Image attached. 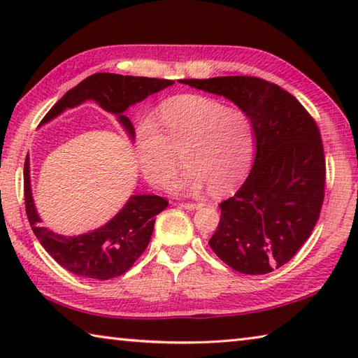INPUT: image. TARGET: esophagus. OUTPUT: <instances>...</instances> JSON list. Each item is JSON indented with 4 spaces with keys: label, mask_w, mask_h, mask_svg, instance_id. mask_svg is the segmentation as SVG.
<instances>
[{
    "label": "esophagus",
    "mask_w": 358,
    "mask_h": 358,
    "mask_svg": "<svg viewBox=\"0 0 358 358\" xmlns=\"http://www.w3.org/2000/svg\"><path fill=\"white\" fill-rule=\"evenodd\" d=\"M180 207L185 210H199L202 207V203H180Z\"/></svg>",
    "instance_id": "obj_1"
}]
</instances>
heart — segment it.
Wrapping results in <instances>:
<instances>
[{
  "mask_svg": "<svg viewBox=\"0 0 358 358\" xmlns=\"http://www.w3.org/2000/svg\"><path fill=\"white\" fill-rule=\"evenodd\" d=\"M177 153L187 169L171 185L172 191L196 194L208 186L216 196L227 194L250 172L251 120L207 96H175L157 107L153 120L137 124L134 155L148 183L161 187L178 171Z\"/></svg>",
  "mask_w": 358,
  "mask_h": 358,
  "instance_id": "heart-1",
  "label": "heart"
}]
</instances>
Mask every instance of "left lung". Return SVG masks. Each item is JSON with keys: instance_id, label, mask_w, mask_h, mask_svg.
<instances>
[{"instance_id": "8db88e82", "label": "left lung", "mask_w": 358, "mask_h": 358, "mask_svg": "<svg viewBox=\"0 0 358 358\" xmlns=\"http://www.w3.org/2000/svg\"><path fill=\"white\" fill-rule=\"evenodd\" d=\"M181 83L232 101L251 120L256 142L251 172L220 203L221 221L208 245L240 273H270L295 256L319 220L325 159L317 126L292 94L262 78L229 76Z\"/></svg>"}]
</instances>
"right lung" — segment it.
Segmentation results:
<instances>
[{
	"label": "right lung",
	"instance_id": "1",
	"mask_svg": "<svg viewBox=\"0 0 358 358\" xmlns=\"http://www.w3.org/2000/svg\"><path fill=\"white\" fill-rule=\"evenodd\" d=\"M173 83V80H166V78L98 72L71 88L50 108L39 126L47 124L64 110L80 106L85 101H94L102 110L115 115L121 128L126 131L131 141H134V126L124 112L131 106L142 102L148 96ZM23 180H25L27 216L39 243L71 273L92 280H112L126 273L147 250L155 229L156 215L166 210L169 203L166 199L155 194H132L124 207L104 226L90 230L87 234L66 237L41 226L42 220L36 210L31 192L28 156L23 169Z\"/></svg>",
	"mask_w": 358,
	"mask_h": 358
}]
</instances>
